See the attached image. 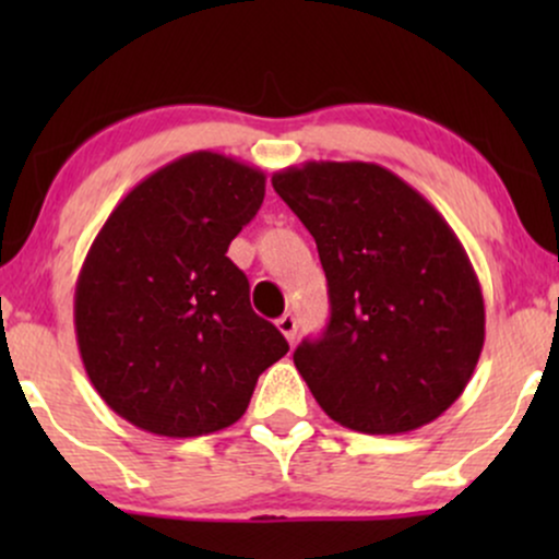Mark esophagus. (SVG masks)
Instances as JSON below:
<instances>
[{
	"label": "esophagus",
	"mask_w": 559,
	"mask_h": 559,
	"mask_svg": "<svg viewBox=\"0 0 559 559\" xmlns=\"http://www.w3.org/2000/svg\"><path fill=\"white\" fill-rule=\"evenodd\" d=\"M275 325H278V331L284 333L288 342H294V338H297V318H294L292 312L281 316L278 320H275Z\"/></svg>",
	"instance_id": "34e87169"
}]
</instances>
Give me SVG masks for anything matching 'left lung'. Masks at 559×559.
Segmentation results:
<instances>
[{
	"instance_id": "left-lung-1",
	"label": "left lung",
	"mask_w": 559,
	"mask_h": 559,
	"mask_svg": "<svg viewBox=\"0 0 559 559\" xmlns=\"http://www.w3.org/2000/svg\"><path fill=\"white\" fill-rule=\"evenodd\" d=\"M273 189L318 243L331 318L294 365L331 420L407 433L457 402L484 349V294L439 210L376 163H305Z\"/></svg>"
}]
</instances>
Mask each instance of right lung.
I'll use <instances>...</instances> for the list:
<instances>
[{"mask_svg":"<svg viewBox=\"0 0 559 559\" xmlns=\"http://www.w3.org/2000/svg\"><path fill=\"white\" fill-rule=\"evenodd\" d=\"M262 199V170L191 152L133 186L96 234L75 284V338L88 381L141 431L191 439L234 426L288 352L226 258Z\"/></svg>","mask_w":559,"mask_h":559,"instance_id":"1","label":"right lung"}]
</instances>
